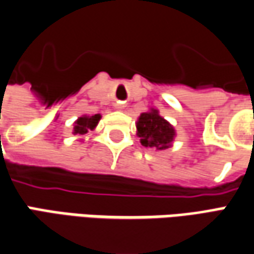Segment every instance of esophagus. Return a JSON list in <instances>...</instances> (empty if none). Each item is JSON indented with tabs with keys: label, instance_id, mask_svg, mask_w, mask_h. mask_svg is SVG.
I'll return each mask as SVG.
<instances>
[{
	"label": "esophagus",
	"instance_id": "34e87169",
	"mask_svg": "<svg viewBox=\"0 0 254 254\" xmlns=\"http://www.w3.org/2000/svg\"><path fill=\"white\" fill-rule=\"evenodd\" d=\"M123 108H124L123 105H120V104L116 105V109H123Z\"/></svg>",
	"mask_w": 254,
	"mask_h": 254
}]
</instances>
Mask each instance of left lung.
I'll return each mask as SVG.
<instances>
[{
  "instance_id": "8db88e82",
  "label": "left lung",
  "mask_w": 254,
  "mask_h": 254,
  "mask_svg": "<svg viewBox=\"0 0 254 254\" xmlns=\"http://www.w3.org/2000/svg\"><path fill=\"white\" fill-rule=\"evenodd\" d=\"M137 134L141 138V144L153 149H167L176 135L171 124L159 116L155 109L139 116L137 122Z\"/></svg>"
}]
</instances>
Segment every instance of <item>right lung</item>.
Returning a JSON list of instances; mask_svg holds the SVG:
<instances>
[{"mask_svg": "<svg viewBox=\"0 0 254 254\" xmlns=\"http://www.w3.org/2000/svg\"><path fill=\"white\" fill-rule=\"evenodd\" d=\"M101 120V115H94V116H83L78 117L77 122L74 123V134L84 135L90 130H94L97 127L98 122Z\"/></svg>", "mask_w": 254, "mask_h": 254, "instance_id": "add662e5", "label": "right lung"}]
</instances>
